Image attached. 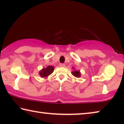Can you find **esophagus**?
Segmentation results:
<instances>
[{"mask_svg": "<svg viewBox=\"0 0 124 124\" xmlns=\"http://www.w3.org/2000/svg\"><path fill=\"white\" fill-rule=\"evenodd\" d=\"M60 66L61 67H65V65L64 64H62V63H60Z\"/></svg>", "mask_w": 124, "mask_h": 124, "instance_id": "obj_1", "label": "esophagus"}]
</instances>
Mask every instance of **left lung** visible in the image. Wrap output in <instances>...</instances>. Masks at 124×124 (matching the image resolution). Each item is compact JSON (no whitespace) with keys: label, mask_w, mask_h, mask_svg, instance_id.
<instances>
[{"label":"left lung","mask_w":124,"mask_h":124,"mask_svg":"<svg viewBox=\"0 0 124 124\" xmlns=\"http://www.w3.org/2000/svg\"><path fill=\"white\" fill-rule=\"evenodd\" d=\"M72 74L76 77H79L81 76L80 72H79V71H77V70H75V71H74V72H73Z\"/></svg>","instance_id":"obj_1"}]
</instances>
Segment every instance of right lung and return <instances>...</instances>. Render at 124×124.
<instances>
[{
    "instance_id": "right-lung-1",
    "label": "right lung",
    "mask_w": 124,
    "mask_h": 124,
    "mask_svg": "<svg viewBox=\"0 0 124 124\" xmlns=\"http://www.w3.org/2000/svg\"><path fill=\"white\" fill-rule=\"evenodd\" d=\"M54 68L52 66H48L46 68H43L39 72V74L42 77H46L50 75L54 72Z\"/></svg>"
}]
</instances>
